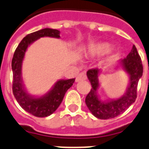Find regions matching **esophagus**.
Masks as SVG:
<instances>
[{
  "label": "esophagus",
  "instance_id": "1",
  "mask_svg": "<svg viewBox=\"0 0 149 149\" xmlns=\"http://www.w3.org/2000/svg\"><path fill=\"white\" fill-rule=\"evenodd\" d=\"M86 74L85 72H80L79 74L77 76V77L76 78V82L77 83H79V82H80L82 80H86Z\"/></svg>",
  "mask_w": 149,
  "mask_h": 149
}]
</instances>
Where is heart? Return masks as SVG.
<instances>
[{"label":"heart","mask_w":149,"mask_h":149,"mask_svg":"<svg viewBox=\"0 0 149 149\" xmlns=\"http://www.w3.org/2000/svg\"><path fill=\"white\" fill-rule=\"evenodd\" d=\"M112 51V47L108 43H102L93 45L89 48V55L91 56H102L109 54Z\"/></svg>","instance_id":"b5f03b06"}]
</instances>
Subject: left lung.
<instances>
[{
    "label": "left lung",
    "instance_id": "obj_1",
    "mask_svg": "<svg viewBox=\"0 0 149 149\" xmlns=\"http://www.w3.org/2000/svg\"><path fill=\"white\" fill-rule=\"evenodd\" d=\"M118 63L128 74L129 80L124 95L116 100L111 99L107 101H102L99 97L97 90L100 87L99 76L101 72L100 70L92 69L86 72L92 89L86 97V104L92 114L100 119H108L118 116L135 102L137 97L138 83L142 77L143 66L135 45L126 57L118 60Z\"/></svg>",
    "mask_w": 149,
    "mask_h": 149
}]
</instances>
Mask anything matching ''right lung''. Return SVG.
<instances>
[{"label":"right lung","instance_id":"obj_1","mask_svg":"<svg viewBox=\"0 0 149 149\" xmlns=\"http://www.w3.org/2000/svg\"><path fill=\"white\" fill-rule=\"evenodd\" d=\"M60 31L44 28L27 34L21 40L14 52L11 66L13 71V93L16 100L26 112L37 117L48 116L57 109L66 91L72 86L75 79H59L51 89L41 96L29 94L25 89L22 78V65L29 46L40 37L60 38Z\"/></svg>","mask_w":149,"mask_h":149}]
</instances>
